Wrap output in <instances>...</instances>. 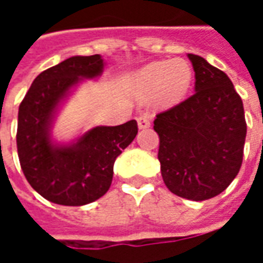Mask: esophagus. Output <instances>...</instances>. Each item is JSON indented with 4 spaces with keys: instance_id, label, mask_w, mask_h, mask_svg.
<instances>
[{
    "instance_id": "esophagus-1",
    "label": "esophagus",
    "mask_w": 263,
    "mask_h": 263,
    "mask_svg": "<svg viewBox=\"0 0 263 263\" xmlns=\"http://www.w3.org/2000/svg\"><path fill=\"white\" fill-rule=\"evenodd\" d=\"M138 126H139V129H146L151 126V120L148 115H141L138 118Z\"/></svg>"
}]
</instances>
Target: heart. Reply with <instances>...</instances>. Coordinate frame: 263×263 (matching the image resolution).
<instances>
[{
    "instance_id": "b5f03b06",
    "label": "heart",
    "mask_w": 263,
    "mask_h": 263,
    "mask_svg": "<svg viewBox=\"0 0 263 263\" xmlns=\"http://www.w3.org/2000/svg\"><path fill=\"white\" fill-rule=\"evenodd\" d=\"M192 67L186 60H160L149 63L138 71L134 84L139 96L156 100L163 105L179 103L192 84Z\"/></svg>"
}]
</instances>
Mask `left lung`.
<instances>
[{"instance_id":"obj_1","label":"left lung","mask_w":263,"mask_h":263,"mask_svg":"<svg viewBox=\"0 0 263 263\" xmlns=\"http://www.w3.org/2000/svg\"><path fill=\"white\" fill-rule=\"evenodd\" d=\"M194 94L156 115L160 172L179 197L203 201L222 193L241 169L247 122L242 100L230 77L189 53Z\"/></svg>"}]
</instances>
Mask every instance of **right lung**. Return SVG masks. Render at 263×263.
Here are the masks:
<instances>
[{
	"mask_svg": "<svg viewBox=\"0 0 263 263\" xmlns=\"http://www.w3.org/2000/svg\"><path fill=\"white\" fill-rule=\"evenodd\" d=\"M104 70L100 54L73 56L45 70L32 83L18 111L16 146L33 190L60 205H84L108 192L114 162L138 134L137 121L96 126L70 143H58L52 126L60 105L86 79Z\"/></svg>",
	"mask_w": 263,
	"mask_h": 263,
	"instance_id": "1",
	"label": "right lung"
}]
</instances>
